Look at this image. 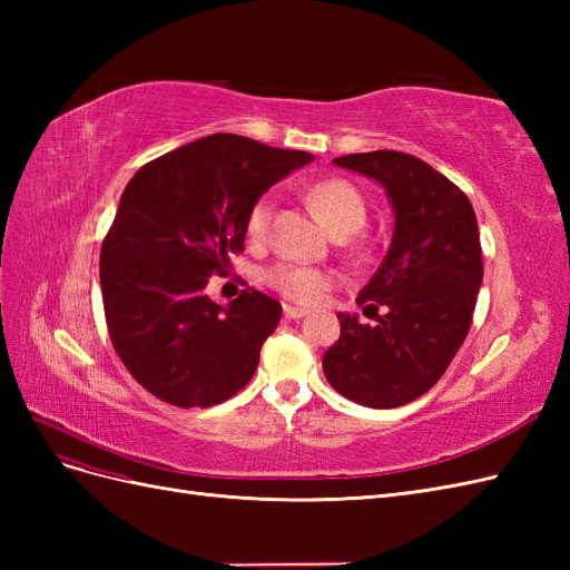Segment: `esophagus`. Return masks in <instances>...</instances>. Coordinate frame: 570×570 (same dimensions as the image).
<instances>
[{"instance_id":"1","label":"esophagus","mask_w":570,"mask_h":570,"mask_svg":"<svg viewBox=\"0 0 570 570\" xmlns=\"http://www.w3.org/2000/svg\"><path fill=\"white\" fill-rule=\"evenodd\" d=\"M283 312H285V316H287V318H302V316H306V308H302V306H292V304H285V306H283Z\"/></svg>"}]
</instances>
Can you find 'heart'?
I'll return each instance as SVG.
<instances>
[{"mask_svg": "<svg viewBox=\"0 0 570 570\" xmlns=\"http://www.w3.org/2000/svg\"><path fill=\"white\" fill-rule=\"evenodd\" d=\"M306 199L314 206L327 228L337 235H352L366 223V199L361 189L347 178H325L306 189ZM273 218V197L262 195L247 212V237L264 243ZM264 283L281 297L297 304H314L337 278L331 271L304 266L295 262H278L264 271Z\"/></svg>", "mask_w": 570, "mask_h": 570, "instance_id": "heart-1", "label": "heart"}]
</instances>
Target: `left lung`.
<instances>
[{
    "label": "left lung",
    "instance_id": "obj_1",
    "mask_svg": "<svg viewBox=\"0 0 570 570\" xmlns=\"http://www.w3.org/2000/svg\"><path fill=\"white\" fill-rule=\"evenodd\" d=\"M335 164L387 189L394 233L356 297L377 323L340 314V340L327 347L323 373L361 406H404L440 381L471 331L482 283L475 212L461 187L411 154L377 149Z\"/></svg>",
    "mask_w": 570,
    "mask_h": 570
}]
</instances>
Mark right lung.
Returning a JSON list of instances; mask_svg holds the SVG:
<instances>
[{
    "instance_id": "add662e5",
    "label": "right lung",
    "mask_w": 570,
    "mask_h": 570,
    "mask_svg": "<svg viewBox=\"0 0 570 570\" xmlns=\"http://www.w3.org/2000/svg\"><path fill=\"white\" fill-rule=\"evenodd\" d=\"M312 159L216 132L145 164L126 185L99 283L114 350L149 394L206 409L252 381L283 306L254 287L220 306L206 285L243 254L249 206Z\"/></svg>"
}]
</instances>
